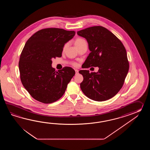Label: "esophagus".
Returning <instances> with one entry per match:
<instances>
[{"mask_svg":"<svg viewBox=\"0 0 150 150\" xmlns=\"http://www.w3.org/2000/svg\"><path fill=\"white\" fill-rule=\"evenodd\" d=\"M75 72H76V74H78V72H79V71L78 70H75Z\"/></svg>","mask_w":150,"mask_h":150,"instance_id":"esophagus-1","label":"esophagus"}]
</instances>
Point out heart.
<instances>
[{
    "mask_svg": "<svg viewBox=\"0 0 150 150\" xmlns=\"http://www.w3.org/2000/svg\"><path fill=\"white\" fill-rule=\"evenodd\" d=\"M83 42H85V41L83 39V38H78L76 40V41L74 42V45H79L80 43H83ZM74 66H76V64L74 63Z\"/></svg>",
    "mask_w": 150,
    "mask_h": 150,
    "instance_id": "heart-1",
    "label": "heart"
}]
</instances>
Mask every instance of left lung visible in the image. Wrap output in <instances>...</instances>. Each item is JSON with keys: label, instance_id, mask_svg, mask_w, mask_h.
Returning <instances> with one entry per match:
<instances>
[{"label": "left lung", "instance_id": "obj_1", "mask_svg": "<svg viewBox=\"0 0 150 150\" xmlns=\"http://www.w3.org/2000/svg\"><path fill=\"white\" fill-rule=\"evenodd\" d=\"M85 38L91 52L83 68L99 67L97 72L79 71L83 80L80 88L90 99L103 101L119 92L127 75L129 64L127 51L121 41L102 26H93L77 32Z\"/></svg>", "mask_w": 150, "mask_h": 150}]
</instances>
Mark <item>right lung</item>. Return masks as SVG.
I'll return each instance as SVG.
<instances>
[{"instance_id":"obj_1","label":"right lung","mask_w":150,"mask_h":150,"mask_svg":"<svg viewBox=\"0 0 150 150\" xmlns=\"http://www.w3.org/2000/svg\"><path fill=\"white\" fill-rule=\"evenodd\" d=\"M76 33L63 29H43L29 38L20 57V79L32 97L51 103L63 96L67 84L75 74L70 67L55 71L52 58L61 57L64 45Z\"/></svg>"}]
</instances>
